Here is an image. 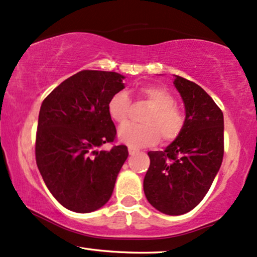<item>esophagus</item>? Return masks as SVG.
I'll use <instances>...</instances> for the list:
<instances>
[{
	"label": "esophagus",
	"instance_id": "34e87169",
	"mask_svg": "<svg viewBox=\"0 0 257 257\" xmlns=\"http://www.w3.org/2000/svg\"><path fill=\"white\" fill-rule=\"evenodd\" d=\"M138 153L137 149H134V148H128V154L131 155V156H134V155H136Z\"/></svg>",
	"mask_w": 257,
	"mask_h": 257
}]
</instances>
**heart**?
Here are the masks:
<instances>
[{
    "instance_id": "1",
    "label": "heart",
    "mask_w": 257,
    "mask_h": 257,
    "mask_svg": "<svg viewBox=\"0 0 257 257\" xmlns=\"http://www.w3.org/2000/svg\"><path fill=\"white\" fill-rule=\"evenodd\" d=\"M138 94L153 104V108L145 114V123H128L119 130L118 137L122 143L132 148H143L153 145L160 139L173 141L180 135L185 123V116L175 107V99L167 89L157 85H145ZM131 100L127 91H115L107 102V113L109 118L119 125L128 118Z\"/></svg>"
}]
</instances>
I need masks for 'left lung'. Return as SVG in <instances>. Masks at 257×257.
Wrapping results in <instances>:
<instances>
[{
    "instance_id": "1",
    "label": "left lung",
    "mask_w": 257,
    "mask_h": 257,
    "mask_svg": "<svg viewBox=\"0 0 257 257\" xmlns=\"http://www.w3.org/2000/svg\"><path fill=\"white\" fill-rule=\"evenodd\" d=\"M174 85L185 103L180 135L163 151H149L144 177L148 201L169 216L187 213L208 192L224 155V116L200 85L175 75Z\"/></svg>"
}]
</instances>
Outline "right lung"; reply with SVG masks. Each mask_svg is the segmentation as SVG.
I'll return each instance as SVG.
<instances>
[{
    "label": "right lung",
    "instance_id": "add662e5",
    "mask_svg": "<svg viewBox=\"0 0 257 257\" xmlns=\"http://www.w3.org/2000/svg\"><path fill=\"white\" fill-rule=\"evenodd\" d=\"M123 78L114 71H80L41 103L36 139L38 169L56 200L72 212L89 213L102 207L128 156L125 145L99 150L115 138L107 102L125 88Z\"/></svg>",
    "mask_w": 257,
    "mask_h": 257
}]
</instances>
